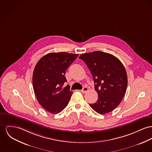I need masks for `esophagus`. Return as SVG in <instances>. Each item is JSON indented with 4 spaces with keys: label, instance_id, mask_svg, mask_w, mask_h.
<instances>
[{
    "label": "esophagus",
    "instance_id": "34e87169",
    "mask_svg": "<svg viewBox=\"0 0 152 152\" xmlns=\"http://www.w3.org/2000/svg\"><path fill=\"white\" fill-rule=\"evenodd\" d=\"M88 90H89V89H88V87L84 86V87L83 88V89H82V90H81V91L82 93H86L87 91H88Z\"/></svg>",
    "mask_w": 152,
    "mask_h": 152
}]
</instances>
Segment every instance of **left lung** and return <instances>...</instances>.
<instances>
[{
    "mask_svg": "<svg viewBox=\"0 0 152 152\" xmlns=\"http://www.w3.org/2000/svg\"><path fill=\"white\" fill-rule=\"evenodd\" d=\"M93 76L98 100L89 105L101 115L115 110L121 102L127 86V75L121 61L110 53L95 51L81 54Z\"/></svg>",
    "mask_w": 152,
    "mask_h": 152,
    "instance_id": "1",
    "label": "left lung"
}]
</instances>
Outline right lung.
<instances>
[{"instance_id": "add662e5", "label": "right lung", "mask_w": 152, "mask_h": 152, "mask_svg": "<svg viewBox=\"0 0 152 152\" xmlns=\"http://www.w3.org/2000/svg\"><path fill=\"white\" fill-rule=\"evenodd\" d=\"M78 54L50 53L37 62L33 74V86L41 105L52 113H58L68 105L72 94L70 86L63 88L66 71Z\"/></svg>"}]
</instances>
